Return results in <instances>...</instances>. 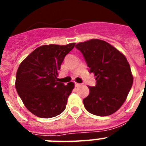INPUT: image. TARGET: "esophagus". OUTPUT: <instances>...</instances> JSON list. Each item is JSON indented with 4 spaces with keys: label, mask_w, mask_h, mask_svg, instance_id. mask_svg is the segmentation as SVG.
<instances>
[{
    "label": "esophagus",
    "mask_w": 146,
    "mask_h": 146,
    "mask_svg": "<svg viewBox=\"0 0 146 146\" xmlns=\"http://www.w3.org/2000/svg\"><path fill=\"white\" fill-rule=\"evenodd\" d=\"M74 85H75V87H78V86H80V83H78V82H74Z\"/></svg>",
    "instance_id": "1"
}]
</instances>
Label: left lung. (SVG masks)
<instances>
[{
    "label": "left lung",
    "instance_id": "obj_1",
    "mask_svg": "<svg viewBox=\"0 0 146 146\" xmlns=\"http://www.w3.org/2000/svg\"><path fill=\"white\" fill-rule=\"evenodd\" d=\"M75 47L96 80L95 87L88 86L89 95L83 99L85 108L99 116L113 114L126 101L133 84L128 60L115 47L98 38L80 42Z\"/></svg>",
    "mask_w": 146,
    "mask_h": 146
}]
</instances>
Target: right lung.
Wrapping results in <instances>:
<instances>
[{"instance_id": "1", "label": "right lung", "mask_w": 146, "mask_h": 146, "mask_svg": "<svg viewBox=\"0 0 146 146\" xmlns=\"http://www.w3.org/2000/svg\"><path fill=\"white\" fill-rule=\"evenodd\" d=\"M74 45H42L20 64L15 87L24 105L37 117L52 118L65 110L74 84L65 86L57 77L64 57Z\"/></svg>"}]
</instances>
